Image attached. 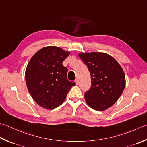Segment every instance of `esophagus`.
<instances>
[{
    "label": "esophagus",
    "mask_w": 147,
    "mask_h": 147,
    "mask_svg": "<svg viewBox=\"0 0 147 147\" xmlns=\"http://www.w3.org/2000/svg\"><path fill=\"white\" fill-rule=\"evenodd\" d=\"M74 82H75L76 85H78V83H79V81H78V79H76V80H75V81H74Z\"/></svg>",
    "instance_id": "34e87169"
}]
</instances>
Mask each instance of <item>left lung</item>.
<instances>
[{
  "label": "left lung",
  "instance_id": "8db88e82",
  "mask_svg": "<svg viewBox=\"0 0 147 147\" xmlns=\"http://www.w3.org/2000/svg\"><path fill=\"white\" fill-rule=\"evenodd\" d=\"M79 57L87 65L91 76L90 88L85 94L86 102L97 111L111 107L125 88V78L121 66L105 53H82Z\"/></svg>",
  "mask_w": 147,
  "mask_h": 147
}]
</instances>
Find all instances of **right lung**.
<instances>
[{"label": "right lung", "instance_id": "add662e5", "mask_svg": "<svg viewBox=\"0 0 147 147\" xmlns=\"http://www.w3.org/2000/svg\"><path fill=\"white\" fill-rule=\"evenodd\" d=\"M69 55L59 47H45L34 55L26 69L28 92L37 104L48 110L61 105L75 85L67 80V68L62 65Z\"/></svg>", "mask_w": 147, "mask_h": 147}]
</instances>
